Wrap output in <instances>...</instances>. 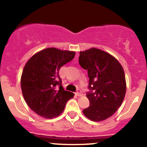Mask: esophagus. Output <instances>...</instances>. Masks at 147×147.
<instances>
[{"label":"esophagus","mask_w":147,"mask_h":147,"mask_svg":"<svg viewBox=\"0 0 147 147\" xmlns=\"http://www.w3.org/2000/svg\"><path fill=\"white\" fill-rule=\"evenodd\" d=\"M76 95H77V96H82V95H83V93H82V92L81 90L78 89V90H77V91L76 92Z\"/></svg>","instance_id":"obj_1"}]
</instances>
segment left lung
<instances>
[{"label": "left lung", "instance_id": "1", "mask_svg": "<svg viewBox=\"0 0 147 147\" xmlns=\"http://www.w3.org/2000/svg\"><path fill=\"white\" fill-rule=\"evenodd\" d=\"M79 63L88 70L86 94L90 105L83 110L93 121H102L112 117L121 105L126 92V82L122 65L109 53L97 48L80 51Z\"/></svg>", "mask_w": 147, "mask_h": 147}]
</instances>
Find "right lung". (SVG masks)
Listing matches in <instances>:
<instances>
[{
  "label": "right lung",
  "instance_id": "1",
  "mask_svg": "<svg viewBox=\"0 0 147 147\" xmlns=\"http://www.w3.org/2000/svg\"><path fill=\"white\" fill-rule=\"evenodd\" d=\"M75 56V51L49 47L37 52L26 63L21 77L22 94L28 107L40 117L59 116L75 96L64 90L59 75V69Z\"/></svg>",
  "mask_w": 147,
  "mask_h": 147
}]
</instances>
